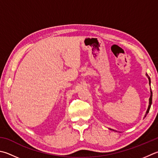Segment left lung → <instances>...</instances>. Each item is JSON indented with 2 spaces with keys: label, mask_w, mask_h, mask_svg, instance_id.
Returning <instances> with one entry per match:
<instances>
[{
  "label": "left lung",
  "mask_w": 158,
  "mask_h": 158,
  "mask_svg": "<svg viewBox=\"0 0 158 158\" xmlns=\"http://www.w3.org/2000/svg\"><path fill=\"white\" fill-rule=\"evenodd\" d=\"M146 75H147V77H148V79H149V85H151V79H150V77H149V75H147V74H146ZM150 92H151V96H150V98H149V107H148V109H147V112H146V114H145L144 117H146L147 114L148 113H149V110H150V108H151V104H152V96H153V94H152V91H151V89H150Z\"/></svg>",
  "instance_id": "obj_1"
}]
</instances>
